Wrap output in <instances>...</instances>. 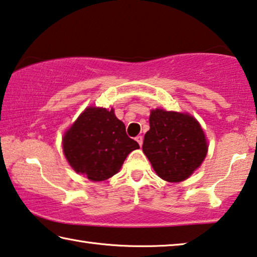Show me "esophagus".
<instances>
[{
	"label": "esophagus",
	"mask_w": 257,
	"mask_h": 257,
	"mask_svg": "<svg viewBox=\"0 0 257 257\" xmlns=\"http://www.w3.org/2000/svg\"><path fill=\"white\" fill-rule=\"evenodd\" d=\"M136 140H137V142H138V144H139V146L141 147L142 142H144V138H142L141 136H138V137L136 138Z\"/></svg>",
	"instance_id": "34e87169"
}]
</instances>
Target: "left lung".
I'll return each instance as SVG.
<instances>
[{
	"instance_id": "8db88e82",
	"label": "left lung",
	"mask_w": 257,
	"mask_h": 257,
	"mask_svg": "<svg viewBox=\"0 0 257 257\" xmlns=\"http://www.w3.org/2000/svg\"><path fill=\"white\" fill-rule=\"evenodd\" d=\"M142 151L157 176L169 183L187 179L202 164L208 152L201 125L189 113L155 109Z\"/></svg>"
}]
</instances>
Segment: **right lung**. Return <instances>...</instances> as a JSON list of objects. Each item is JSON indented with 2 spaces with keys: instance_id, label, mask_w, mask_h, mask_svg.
Segmentation results:
<instances>
[{
  "instance_id": "right-lung-1",
  "label": "right lung",
  "mask_w": 257,
  "mask_h": 257,
  "mask_svg": "<svg viewBox=\"0 0 257 257\" xmlns=\"http://www.w3.org/2000/svg\"><path fill=\"white\" fill-rule=\"evenodd\" d=\"M138 148L139 144L128 138L113 109L88 106L63 137V152L71 168L92 181L116 175Z\"/></svg>"
}]
</instances>
